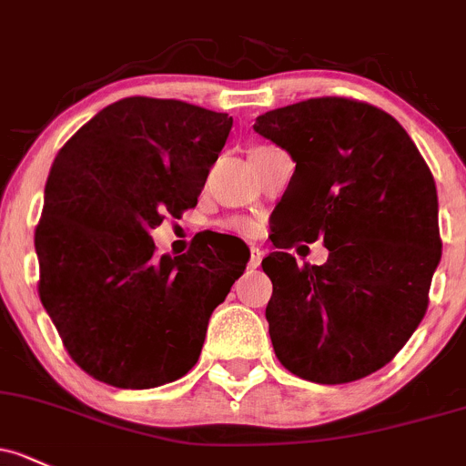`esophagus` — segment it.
Wrapping results in <instances>:
<instances>
[{
    "label": "esophagus",
    "mask_w": 466,
    "mask_h": 466,
    "mask_svg": "<svg viewBox=\"0 0 466 466\" xmlns=\"http://www.w3.org/2000/svg\"><path fill=\"white\" fill-rule=\"evenodd\" d=\"M261 258H263V249L261 248H258V246L249 248V263H248V266L252 268V270H254V268L261 266Z\"/></svg>",
    "instance_id": "34e87169"
}]
</instances>
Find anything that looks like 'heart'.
<instances>
[{"label": "heart", "mask_w": 466, "mask_h": 466, "mask_svg": "<svg viewBox=\"0 0 466 466\" xmlns=\"http://www.w3.org/2000/svg\"><path fill=\"white\" fill-rule=\"evenodd\" d=\"M225 228L232 229V232L241 234V237H254L258 232V223L252 218H232L225 223Z\"/></svg>", "instance_id": "1"}]
</instances>
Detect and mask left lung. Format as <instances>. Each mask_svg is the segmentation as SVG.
Segmentation results:
<instances>
[{"mask_svg": "<svg viewBox=\"0 0 466 466\" xmlns=\"http://www.w3.org/2000/svg\"><path fill=\"white\" fill-rule=\"evenodd\" d=\"M254 131L297 163L274 209L281 252L261 263L274 352L308 381L361 380L398 355L429 308L442 257L433 174L393 116L352 97L268 111ZM317 238L323 267L282 252Z\"/></svg>", "mask_w": 466, "mask_h": 466, "instance_id": "8db88e82", "label": "left lung"}]
</instances>
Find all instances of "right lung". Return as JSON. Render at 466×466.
Here are the masks:
<instances>
[{"mask_svg":"<svg viewBox=\"0 0 466 466\" xmlns=\"http://www.w3.org/2000/svg\"><path fill=\"white\" fill-rule=\"evenodd\" d=\"M229 129L228 114L134 96L105 106L57 154L35 228L37 292L93 380L154 389L198 361L209 315L248 261H234L214 232L158 257L149 232L196 208Z\"/></svg>","mask_w":466,"mask_h":466,"instance_id":"right-lung-1","label":"right lung"}]
</instances>
